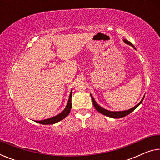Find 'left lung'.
I'll return each mask as SVG.
<instances>
[{
  "mask_svg": "<svg viewBox=\"0 0 160 160\" xmlns=\"http://www.w3.org/2000/svg\"><path fill=\"white\" fill-rule=\"evenodd\" d=\"M123 42L126 43V44H128L130 46H131V47H134V46L132 45L131 42H130L129 41H128V40L126 39H123ZM91 95V94H90ZM145 96L143 97V98L142 99L141 101H140L138 104L136 106H135L134 107L131 108V109H130L128 110H126V111H122V112H111V111H108L107 109H104V108H102V107H100L99 105L97 104V103L95 102V100H94V99L92 97V96L91 95V98L92 99V102H93V105L94 108H95L96 110H97V112H99V113H102V114H104L105 116H109V117H111V118H122V117H124V116H126L127 115H128L129 113H131L132 112H133V111L136 109V108L139 106V105L141 104L143 99H144Z\"/></svg>",
  "mask_w": 160,
  "mask_h": 160,
  "instance_id": "obj_1",
  "label": "left lung"
}]
</instances>
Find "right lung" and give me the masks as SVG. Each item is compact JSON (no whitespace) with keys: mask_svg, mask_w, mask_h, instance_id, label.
<instances>
[{"mask_svg":"<svg viewBox=\"0 0 160 160\" xmlns=\"http://www.w3.org/2000/svg\"><path fill=\"white\" fill-rule=\"evenodd\" d=\"M71 97H72V90H71V92H70L69 99H68V104L66 105V108H65V109L63 111V112L59 113V114L56 115V116H53V117H51L50 118L45 119V120L36 121V122L43 124V125H48V124L56 123L58 122V121L63 120V118H66V116L69 114V113L70 112V109H71V107H72Z\"/></svg>","mask_w":160,"mask_h":160,"instance_id":"right-lung-1","label":"right lung"}]
</instances>
